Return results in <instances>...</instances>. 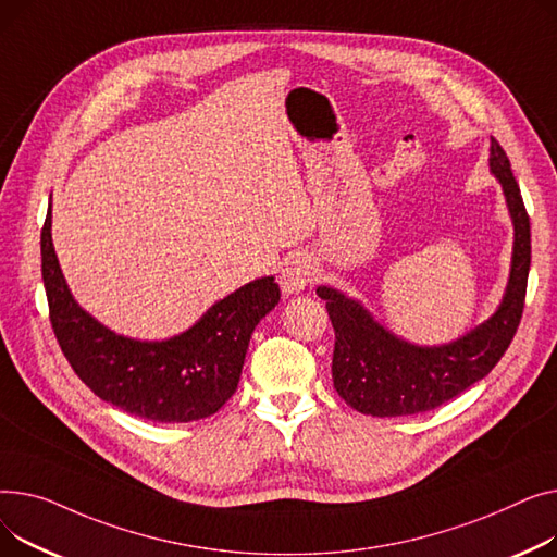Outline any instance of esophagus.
I'll use <instances>...</instances> for the list:
<instances>
[{"label":"esophagus","mask_w":557,"mask_h":557,"mask_svg":"<svg viewBox=\"0 0 557 557\" xmlns=\"http://www.w3.org/2000/svg\"><path fill=\"white\" fill-rule=\"evenodd\" d=\"M317 276V265L308 253L289 256L285 260V268L281 270V287L285 294L301 292L306 285H310Z\"/></svg>","instance_id":"esophagus-1"}]
</instances>
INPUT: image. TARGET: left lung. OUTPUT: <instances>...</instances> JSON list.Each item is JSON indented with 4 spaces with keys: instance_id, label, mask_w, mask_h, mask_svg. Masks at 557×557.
Segmentation results:
<instances>
[{
    "instance_id": "obj_1",
    "label": "left lung",
    "mask_w": 557,
    "mask_h": 557,
    "mask_svg": "<svg viewBox=\"0 0 557 557\" xmlns=\"http://www.w3.org/2000/svg\"><path fill=\"white\" fill-rule=\"evenodd\" d=\"M490 169L504 186L515 222L512 270L499 310L463 339L420 348L384 331L371 314L333 287H317L335 329L333 382L357 411L377 418L432 411L485 377L508 350L521 321L531 270V220L510 159L493 137Z\"/></svg>"
}]
</instances>
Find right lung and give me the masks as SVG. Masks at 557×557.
Returning <instances> with one entry per match:
<instances>
[{"label":"right lung","mask_w":557,"mask_h":557,"mask_svg":"<svg viewBox=\"0 0 557 557\" xmlns=\"http://www.w3.org/2000/svg\"><path fill=\"white\" fill-rule=\"evenodd\" d=\"M40 251L51 329L76 375L101 400L154 422L200 420L232 398L256 323L281 299L272 276L258 278L218 301L186 333L135 342L108 331L72 299L51 243V209Z\"/></svg>","instance_id":"1"}]
</instances>
